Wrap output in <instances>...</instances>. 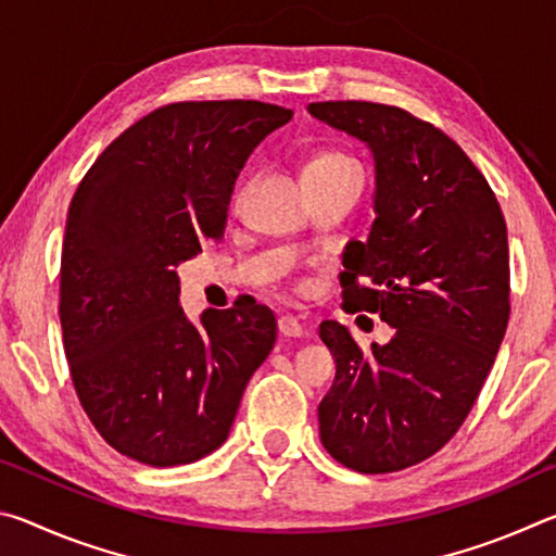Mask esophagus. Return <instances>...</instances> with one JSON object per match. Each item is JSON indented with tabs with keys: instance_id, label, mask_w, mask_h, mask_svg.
<instances>
[{
	"instance_id": "1",
	"label": "esophagus",
	"mask_w": 556,
	"mask_h": 556,
	"mask_svg": "<svg viewBox=\"0 0 556 556\" xmlns=\"http://www.w3.org/2000/svg\"><path fill=\"white\" fill-rule=\"evenodd\" d=\"M277 326H279V333L285 336V338H299V336H304V326L299 324V318H294V316H279V321H277Z\"/></svg>"
}]
</instances>
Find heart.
<instances>
[{
	"label": "heart",
	"instance_id": "heart-1",
	"mask_svg": "<svg viewBox=\"0 0 556 556\" xmlns=\"http://www.w3.org/2000/svg\"><path fill=\"white\" fill-rule=\"evenodd\" d=\"M355 162L351 156H345L341 152H321L312 156L304 166V176H314V174H333V172H343V168H353Z\"/></svg>",
	"mask_w": 556,
	"mask_h": 556
}]
</instances>
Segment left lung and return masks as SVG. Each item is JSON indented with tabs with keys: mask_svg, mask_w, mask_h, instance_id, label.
<instances>
[{
	"mask_svg": "<svg viewBox=\"0 0 556 556\" xmlns=\"http://www.w3.org/2000/svg\"><path fill=\"white\" fill-rule=\"evenodd\" d=\"M308 112L375 156L378 218L345 248L343 306L394 328L365 353L345 326L321 324L336 357L321 444L357 473H394L448 444L493 368L510 318L505 218L485 176L431 122L363 100Z\"/></svg>",
	"mask_w": 556,
	"mask_h": 556,
	"instance_id": "1",
	"label": "left lung"
}]
</instances>
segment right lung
I'll use <instances>...</instances> for the list:
<instances>
[{
    "instance_id": "add662e5",
    "label": "right lung",
    "mask_w": 556,
    "mask_h": 556,
    "mask_svg": "<svg viewBox=\"0 0 556 556\" xmlns=\"http://www.w3.org/2000/svg\"><path fill=\"white\" fill-rule=\"evenodd\" d=\"M294 112L260 100L156 108L102 152L65 220L59 316L75 394L108 444L139 464L218 448L277 341L267 306L178 304V262L218 242L235 178Z\"/></svg>"
}]
</instances>
